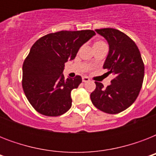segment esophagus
Masks as SVG:
<instances>
[{
  "instance_id": "1",
  "label": "esophagus",
  "mask_w": 156,
  "mask_h": 156,
  "mask_svg": "<svg viewBox=\"0 0 156 156\" xmlns=\"http://www.w3.org/2000/svg\"><path fill=\"white\" fill-rule=\"evenodd\" d=\"M90 81V78H88V77H83V83H87Z\"/></svg>"
}]
</instances>
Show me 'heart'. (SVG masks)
I'll use <instances>...</instances> for the list:
<instances>
[{"mask_svg": "<svg viewBox=\"0 0 156 156\" xmlns=\"http://www.w3.org/2000/svg\"><path fill=\"white\" fill-rule=\"evenodd\" d=\"M105 44L104 42H102V41H98V42H95V44H94V46L93 47H96V46H100V45H104Z\"/></svg>", "mask_w": 156, "mask_h": 156, "instance_id": "1", "label": "heart"}]
</instances>
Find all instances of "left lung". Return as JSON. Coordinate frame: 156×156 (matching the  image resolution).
Wrapping results in <instances>:
<instances>
[{"label":"left lung","mask_w":156,"mask_h":156,"mask_svg":"<svg viewBox=\"0 0 156 156\" xmlns=\"http://www.w3.org/2000/svg\"><path fill=\"white\" fill-rule=\"evenodd\" d=\"M95 31L107 40L109 51L103 67L115 78L106 88L95 82L90 94L92 104L109 114H116L133 104L140 92L144 78V64L137 45L128 35L113 28Z\"/></svg>","instance_id":"obj_1"}]
</instances>
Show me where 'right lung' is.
Listing matches in <instances>:
<instances>
[{
  "mask_svg": "<svg viewBox=\"0 0 156 156\" xmlns=\"http://www.w3.org/2000/svg\"><path fill=\"white\" fill-rule=\"evenodd\" d=\"M94 30H61L43 36L33 44L23 66V88L28 101L40 113L57 116L72 106L71 90L81 76L65 79V63L75 58Z\"/></svg>",
  "mask_w": 156,
  "mask_h": 156,
  "instance_id": "obj_1",
  "label": "right lung"
}]
</instances>
